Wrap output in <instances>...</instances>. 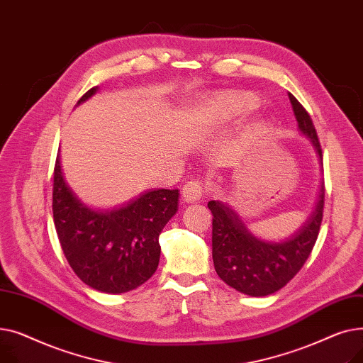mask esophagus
Wrapping results in <instances>:
<instances>
[{"mask_svg":"<svg viewBox=\"0 0 363 363\" xmlns=\"http://www.w3.org/2000/svg\"><path fill=\"white\" fill-rule=\"evenodd\" d=\"M206 194V188L200 181H189L182 188V199L186 203L200 201Z\"/></svg>","mask_w":363,"mask_h":363,"instance_id":"1","label":"esophagus"}]
</instances>
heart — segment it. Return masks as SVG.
I'll return each mask as SVG.
<instances>
[{
	"label": "heart",
	"mask_w": 363,
	"mask_h": 363,
	"mask_svg": "<svg viewBox=\"0 0 363 363\" xmlns=\"http://www.w3.org/2000/svg\"><path fill=\"white\" fill-rule=\"evenodd\" d=\"M253 97L241 92H219L200 101L196 107L197 125L203 129L238 122L256 108Z\"/></svg>",
	"instance_id": "1"
}]
</instances>
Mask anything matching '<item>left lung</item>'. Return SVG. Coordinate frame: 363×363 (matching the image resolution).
I'll return each instance as SVG.
<instances>
[{
  "label": "left lung",
  "instance_id": "left-lung-1",
  "mask_svg": "<svg viewBox=\"0 0 363 363\" xmlns=\"http://www.w3.org/2000/svg\"><path fill=\"white\" fill-rule=\"evenodd\" d=\"M289 99L297 121V130L308 138L322 169V150L309 113L297 101L291 92ZM323 178L319 193L298 230L282 241H266L255 235L245 225L235 208L220 200L207 203L213 215L212 256L219 278L234 290L252 296L263 297L281 290L309 257L316 242L323 212Z\"/></svg>",
  "mask_w": 363,
  "mask_h": 363
}]
</instances>
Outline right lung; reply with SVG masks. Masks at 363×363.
<instances>
[{
    "instance_id": "obj_1",
    "label": "right lung",
    "mask_w": 363,
    "mask_h": 363,
    "mask_svg": "<svg viewBox=\"0 0 363 363\" xmlns=\"http://www.w3.org/2000/svg\"><path fill=\"white\" fill-rule=\"evenodd\" d=\"M99 91L85 92L79 106ZM178 189H148L113 208L86 204L67 184L60 150L54 167L52 215L63 253L91 289L108 294L135 290L156 272L159 235L178 212Z\"/></svg>"
}]
</instances>
